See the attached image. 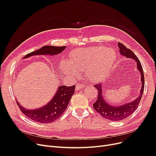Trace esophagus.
Returning a JSON list of instances; mask_svg holds the SVG:
<instances>
[{
    "instance_id": "1",
    "label": "esophagus",
    "mask_w": 156,
    "mask_h": 156,
    "mask_svg": "<svg viewBox=\"0 0 156 156\" xmlns=\"http://www.w3.org/2000/svg\"><path fill=\"white\" fill-rule=\"evenodd\" d=\"M84 87H85V85L80 83V84H78V85H76V90H78L81 89V88H84Z\"/></svg>"
}]
</instances>
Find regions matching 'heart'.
Listing matches in <instances>:
<instances>
[{
	"label": "heart",
	"instance_id": "1",
	"mask_svg": "<svg viewBox=\"0 0 156 156\" xmlns=\"http://www.w3.org/2000/svg\"><path fill=\"white\" fill-rule=\"evenodd\" d=\"M117 59L115 51L104 47H91L74 51L70 61H62L61 69L67 75L76 76L78 71L85 69L88 78L92 81L103 80L114 67Z\"/></svg>",
	"mask_w": 156,
	"mask_h": 156
}]
</instances>
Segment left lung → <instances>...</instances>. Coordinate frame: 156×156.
<instances>
[{"mask_svg": "<svg viewBox=\"0 0 156 156\" xmlns=\"http://www.w3.org/2000/svg\"><path fill=\"white\" fill-rule=\"evenodd\" d=\"M118 47L119 48L121 55L126 57L127 58L133 59L136 62L137 69L140 71L141 75L140 80L142 81V87L139 96L133 101L119 106H113L109 105L104 100V97H103L102 94L103 92L102 83H98L94 85V87L96 88L98 92V97L97 101L93 104V107L100 115L110 121H121L132 115L133 112L137 109L138 105L141 100L144 90V75L143 68L140 61H139L135 54L132 52V51H131L129 48H127L122 44L119 42Z\"/></svg>", "mask_w": 156, "mask_h": 156, "instance_id": "1", "label": "left lung"}]
</instances>
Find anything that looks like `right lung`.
<instances>
[{
    "instance_id": "right-lung-1",
    "label": "right lung",
    "mask_w": 156,
    "mask_h": 156,
    "mask_svg": "<svg viewBox=\"0 0 156 156\" xmlns=\"http://www.w3.org/2000/svg\"><path fill=\"white\" fill-rule=\"evenodd\" d=\"M65 48L66 46L45 45L35 51L27 54L23 59L38 55H54L60 54ZM75 85L71 87L59 86L51 101L42 108L33 110L24 108L18 101L16 102L21 112L28 118L40 123H50L62 116L68 107L71 98L75 93Z\"/></svg>"
}]
</instances>
